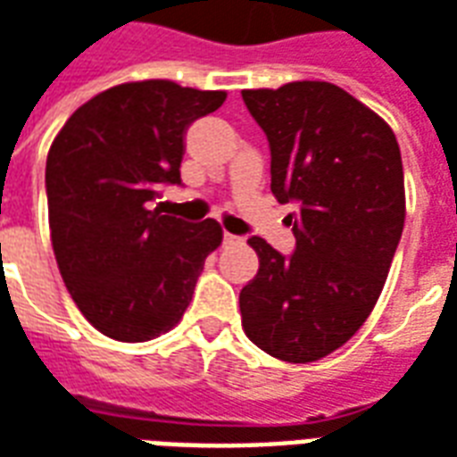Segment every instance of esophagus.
<instances>
[{"mask_svg":"<svg viewBox=\"0 0 457 457\" xmlns=\"http://www.w3.org/2000/svg\"><path fill=\"white\" fill-rule=\"evenodd\" d=\"M224 243L226 245H238L241 238H238V236H233V233H224Z\"/></svg>","mask_w":457,"mask_h":457,"instance_id":"1","label":"esophagus"}]
</instances>
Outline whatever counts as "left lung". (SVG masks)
Wrapping results in <instances>:
<instances>
[{
    "label": "left lung",
    "instance_id": "1",
    "mask_svg": "<svg viewBox=\"0 0 457 457\" xmlns=\"http://www.w3.org/2000/svg\"><path fill=\"white\" fill-rule=\"evenodd\" d=\"M272 154V195L294 202V255L250 238L260 257L241 291L243 330L289 363L345 345L378 301L404 226L400 146L386 120L328 81L243 91Z\"/></svg>",
    "mask_w": 457,
    "mask_h": 457
}]
</instances>
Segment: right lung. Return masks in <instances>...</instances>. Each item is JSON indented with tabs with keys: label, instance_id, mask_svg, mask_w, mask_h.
<instances>
[{
	"label": "right lung",
	"instance_id": "1",
	"mask_svg": "<svg viewBox=\"0 0 457 457\" xmlns=\"http://www.w3.org/2000/svg\"><path fill=\"white\" fill-rule=\"evenodd\" d=\"M224 101L226 91L132 81L86 101L54 137L46 166L54 257L105 337L146 342L178 325L221 245L214 219L187 224L151 202L161 185H180L185 129Z\"/></svg>",
	"mask_w": 457,
	"mask_h": 457
}]
</instances>
